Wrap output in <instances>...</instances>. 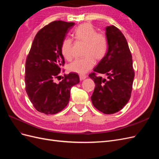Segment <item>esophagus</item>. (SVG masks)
Here are the masks:
<instances>
[{"label": "esophagus", "mask_w": 159, "mask_h": 159, "mask_svg": "<svg viewBox=\"0 0 159 159\" xmlns=\"http://www.w3.org/2000/svg\"><path fill=\"white\" fill-rule=\"evenodd\" d=\"M87 75H80V80L81 81H82V80H85L86 78H87Z\"/></svg>", "instance_id": "obj_1"}]
</instances>
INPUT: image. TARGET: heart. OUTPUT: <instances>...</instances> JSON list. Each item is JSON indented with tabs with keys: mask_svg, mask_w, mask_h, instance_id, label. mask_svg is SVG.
Listing matches in <instances>:
<instances>
[{
	"mask_svg": "<svg viewBox=\"0 0 159 159\" xmlns=\"http://www.w3.org/2000/svg\"><path fill=\"white\" fill-rule=\"evenodd\" d=\"M73 36L77 42L85 44L82 58L77 59L68 66V70L81 75L85 74L93 68L95 60H101L107 52L108 43L107 38L102 33L97 32L90 23H84L77 27L73 32ZM61 52L67 60L73 57L72 41L66 38L61 43Z\"/></svg>",
	"mask_w": 159,
	"mask_h": 159,
	"instance_id": "obj_1",
	"label": "heart"
}]
</instances>
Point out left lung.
<instances>
[{"label": "left lung", "instance_id": "1", "mask_svg": "<svg viewBox=\"0 0 159 159\" xmlns=\"http://www.w3.org/2000/svg\"><path fill=\"white\" fill-rule=\"evenodd\" d=\"M107 54L89 75L95 84L91 99L93 106L105 114L121 110L130 99L134 77L131 53L125 37L113 25L105 28ZM105 74L107 79L98 76Z\"/></svg>", "mask_w": 159, "mask_h": 159}]
</instances>
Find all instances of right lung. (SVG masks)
I'll use <instances>...</instances> for the list:
<instances>
[{
    "instance_id": "add662e5",
    "label": "right lung",
    "mask_w": 159,
    "mask_h": 159,
    "mask_svg": "<svg viewBox=\"0 0 159 159\" xmlns=\"http://www.w3.org/2000/svg\"><path fill=\"white\" fill-rule=\"evenodd\" d=\"M74 22L54 21L38 31L33 40L25 68L26 91L35 109L46 115L57 113L68 105L70 90L80 82L75 73L64 75L59 84L54 82L65 63L61 43Z\"/></svg>"
}]
</instances>
